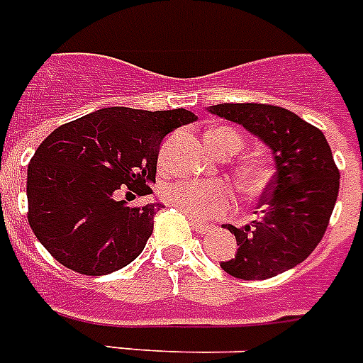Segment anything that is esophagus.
<instances>
[{
	"mask_svg": "<svg viewBox=\"0 0 363 363\" xmlns=\"http://www.w3.org/2000/svg\"><path fill=\"white\" fill-rule=\"evenodd\" d=\"M189 220H191V225H193V229L196 231V233L206 235L211 231V228H209L207 224H203V222H200V220H194V218H189Z\"/></svg>",
	"mask_w": 363,
	"mask_h": 363,
	"instance_id": "1",
	"label": "esophagus"
}]
</instances>
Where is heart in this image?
<instances>
[{
  "instance_id": "1",
  "label": "heart",
  "mask_w": 363,
  "mask_h": 363,
  "mask_svg": "<svg viewBox=\"0 0 363 363\" xmlns=\"http://www.w3.org/2000/svg\"><path fill=\"white\" fill-rule=\"evenodd\" d=\"M207 145L215 154L220 152H237L242 147V138L237 130L213 128L206 135ZM268 182V172L264 167H247L244 170V185L250 193L262 191ZM161 198L169 206L176 207L179 211L194 220H209L222 216L233 206V193L225 184H202V182H172L163 185Z\"/></svg>"
}]
</instances>
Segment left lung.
Wrapping results in <instances>:
<instances>
[{
    "label": "left lung",
    "instance_id": "left-lung-1",
    "mask_svg": "<svg viewBox=\"0 0 363 363\" xmlns=\"http://www.w3.org/2000/svg\"><path fill=\"white\" fill-rule=\"evenodd\" d=\"M209 111L242 125L272 148L275 160L257 220L240 229L225 225L238 250L220 266L244 281L275 277L305 261L327 231L340 191L333 152L320 128L286 108L225 102Z\"/></svg>",
    "mask_w": 363,
    "mask_h": 363
}]
</instances>
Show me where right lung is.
<instances>
[{
	"label": "right lung",
	"mask_w": 363,
	"mask_h": 363,
	"mask_svg": "<svg viewBox=\"0 0 363 363\" xmlns=\"http://www.w3.org/2000/svg\"><path fill=\"white\" fill-rule=\"evenodd\" d=\"M193 111L102 108L58 126L27 169L30 229L62 266L82 275L121 270L143 252L161 203L128 207L156 182L160 145Z\"/></svg>",
	"instance_id": "right-lung-1"
}]
</instances>
